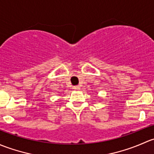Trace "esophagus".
Instances as JSON below:
<instances>
[{
  "label": "esophagus",
  "mask_w": 154,
  "mask_h": 154,
  "mask_svg": "<svg viewBox=\"0 0 154 154\" xmlns=\"http://www.w3.org/2000/svg\"><path fill=\"white\" fill-rule=\"evenodd\" d=\"M73 89H74V90H80V87H79V86H74Z\"/></svg>",
  "instance_id": "1"
}]
</instances>
